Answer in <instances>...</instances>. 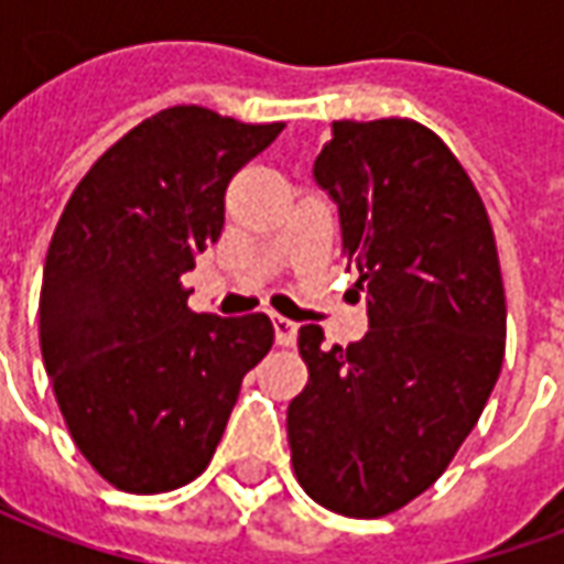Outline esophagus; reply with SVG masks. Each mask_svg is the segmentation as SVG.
I'll use <instances>...</instances> for the list:
<instances>
[{
  "instance_id": "1",
  "label": "esophagus",
  "mask_w": 564,
  "mask_h": 564,
  "mask_svg": "<svg viewBox=\"0 0 564 564\" xmlns=\"http://www.w3.org/2000/svg\"><path fill=\"white\" fill-rule=\"evenodd\" d=\"M271 326H274V341L281 344V347H290V344H295L299 326H295L293 319L281 317V314H271Z\"/></svg>"
}]
</instances>
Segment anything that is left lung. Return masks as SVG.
Returning <instances> with one entry per match:
<instances>
[{"mask_svg":"<svg viewBox=\"0 0 564 564\" xmlns=\"http://www.w3.org/2000/svg\"><path fill=\"white\" fill-rule=\"evenodd\" d=\"M314 181L338 205L368 332L326 350L319 326L299 329L307 387L286 435L307 496L371 520L435 484L484 414L505 359V283L484 202L432 129L338 120Z\"/></svg>","mask_w":564,"mask_h":564,"instance_id":"left-lung-1","label":"left lung"}]
</instances>
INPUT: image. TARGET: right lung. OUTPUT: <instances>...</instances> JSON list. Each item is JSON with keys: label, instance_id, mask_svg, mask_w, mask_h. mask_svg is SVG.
Returning <instances> with one entry per match:
<instances>
[{"label": "right lung", "instance_id": "right-lung-1", "mask_svg": "<svg viewBox=\"0 0 564 564\" xmlns=\"http://www.w3.org/2000/svg\"><path fill=\"white\" fill-rule=\"evenodd\" d=\"M281 129L165 108L93 162L56 223L39 299L44 368L75 444L117 489L196 480L271 350L265 314H196L181 274L220 238L232 174Z\"/></svg>", "mask_w": 564, "mask_h": 564}]
</instances>
